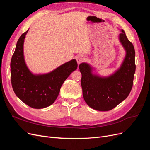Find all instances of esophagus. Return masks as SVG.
I'll use <instances>...</instances> for the list:
<instances>
[{
    "label": "esophagus",
    "mask_w": 150,
    "mask_h": 150,
    "mask_svg": "<svg viewBox=\"0 0 150 150\" xmlns=\"http://www.w3.org/2000/svg\"><path fill=\"white\" fill-rule=\"evenodd\" d=\"M76 60H77V62H78V64H79V63L83 62L86 60V57L83 55H79L77 56Z\"/></svg>",
    "instance_id": "34e87169"
}]
</instances>
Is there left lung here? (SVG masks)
Returning <instances> with one entry per match:
<instances>
[{"mask_svg": "<svg viewBox=\"0 0 150 150\" xmlns=\"http://www.w3.org/2000/svg\"><path fill=\"white\" fill-rule=\"evenodd\" d=\"M120 40L126 54L120 69L108 78H101L91 73V67L81 63L79 69L82 74L81 86L85 102L98 111L111 110L128 96L133 84L136 70L135 51L123 30Z\"/></svg>", "mask_w": 150, "mask_h": 150, "instance_id": "1", "label": "left lung"}]
</instances>
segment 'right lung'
<instances>
[{
  "label": "right lung",
  "mask_w": 150,
  "mask_h": 150,
  "mask_svg": "<svg viewBox=\"0 0 150 150\" xmlns=\"http://www.w3.org/2000/svg\"><path fill=\"white\" fill-rule=\"evenodd\" d=\"M28 31L18 39L11 59V83L13 91L22 102L33 108L41 109L56 101L63 83L77 69L78 63L72 59L48 74H33L24 59L23 45Z\"/></svg>",
  "instance_id": "right-lung-1"
}]
</instances>
